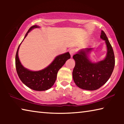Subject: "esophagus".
I'll return each mask as SVG.
<instances>
[{
	"label": "esophagus",
	"instance_id": "34e87169",
	"mask_svg": "<svg viewBox=\"0 0 124 124\" xmlns=\"http://www.w3.org/2000/svg\"><path fill=\"white\" fill-rule=\"evenodd\" d=\"M75 50L74 49H71L70 50V54L72 57H73V56L75 54Z\"/></svg>",
	"mask_w": 124,
	"mask_h": 124
}]
</instances>
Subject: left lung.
Segmentation results:
<instances>
[{"instance_id": "left-lung-1", "label": "left lung", "mask_w": 124, "mask_h": 124, "mask_svg": "<svg viewBox=\"0 0 124 124\" xmlns=\"http://www.w3.org/2000/svg\"><path fill=\"white\" fill-rule=\"evenodd\" d=\"M101 38L105 40L107 49L103 60L97 62L91 61L89 54L92 48L81 49L73 56L75 62L73 78L80 89L90 91L98 89L108 80L114 70L115 57L113 48L103 31H101Z\"/></svg>"}]
</instances>
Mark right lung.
I'll return each mask as SVG.
<instances>
[{"label": "right lung", "instance_id": "obj_1", "mask_svg": "<svg viewBox=\"0 0 124 124\" xmlns=\"http://www.w3.org/2000/svg\"><path fill=\"white\" fill-rule=\"evenodd\" d=\"M39 27L37 25L31 27L25 35L24 39L33 29ZM21 44V43L18 46L15 57L16 71L20 80L27 87L35 91H45L50 89L55 82L58 71L63 66L67 60L70 58V53L67 52L56 56L51 63L43 70L32 71L24 68L19 60L18 50Z\"/></svg>", "mask_w": 124, "mask_h": 124}]
</instances>
